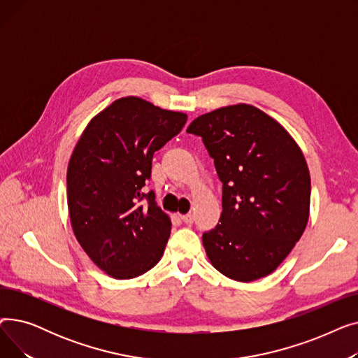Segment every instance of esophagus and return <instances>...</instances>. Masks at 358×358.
<instances>
[{
	"mask_svg": "<svg viewBox=\"0 0 358 358\" xmlns=\"http://www.w3.org/2000/svg\"><path fill=\"white\" fill-rule=\"evenodd\" d=\"M180 217H181V220H182L184 223H187V224H192V223L194 222V216H193L192 213H187V215H180Z\"/></svg>",
	"mask_w": 358,
	"mask_h": 358,
	"instance_id": "34e87169",
	"label": "esophagus"
}]
</instances>
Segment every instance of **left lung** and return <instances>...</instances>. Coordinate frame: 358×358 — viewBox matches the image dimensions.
<instances>
[{
    "instance_id": "8db88e82",
    "label": "left lung",
    "mask_w": 358,
    "mask_h": 358,
    "mask_svg": "<svg viewBox=\"0 0 358 358\" xmlns=\"http://www.w3.org/2000/svg\"><path fill=\"white\" fill-rule=\"evenodd\" d=\"M187 131L201 136L223 184L220 223L203 234L212 266L242 283L271 274L309 219L302 149L275 119L243 103L199 116Z\"/></svg>"
}]
</instances>
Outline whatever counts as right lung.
<instances>
[{
	"mask_svg": "<svg viewBox=\"0 0 358 358\" xmlns=\"http://www.w3.org/2000/svg\"><path fill=\"white\" fill-rule=\"evenodd\" d=\"M185 122V113L122 97L90 120L73 148L66 174L71 227L90 259L113 278L142 275L164 254L171 219L142 187L155 150Z\"/></svg>",
	"mask_w": 358,
	"mask_h": 358,
	"instance_id": "right-lung-1",
	"label": "right lung"
}]
</instances>
